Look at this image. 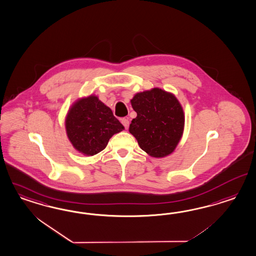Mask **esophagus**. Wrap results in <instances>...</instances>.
Returning a JSON list of instances; mask_svg holds the SVG:
<instances>
[{
	"label": "esophagus",
	"instance_id": "34e87169",
	"mask_svg": "<svg viewBox=\"0 0 256 256\" xmlns=\"http://www.w3.org/2000/svg\"><path fill=\"white\" fill-rule=\"evenodd\" d=\"M122 124L124 126V128L126 130L129 128V120H128V118H122Z\"/></svg>",
	"mask_w": 256,
	"mask_h": 256
}]
</instances>
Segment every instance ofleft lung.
<instances>
[{"mask_svg":"<svg viewBox=\"0 0 256 256\" xmlns=\"http://www.w3.org/2000/svg\"><path fill=\"white\" fill-rule=\"evenodd\" d=\"M131 104L138 116L129 131L139 146L157 158L173 152L184 128L182 108L175 96L154 88L134 95Z\"/></svg>","mask_w":256,"mask_h":256,"instance_id":"left-lung-1","label":"left lung"}]
</instances>
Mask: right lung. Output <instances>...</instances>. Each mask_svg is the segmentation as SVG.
I'll return each mask as SVG.
<instances>
[{
    "mask_svg": "<svg viewBox=\"0 0 256 256\" xmlns=\"http://www.w3.org/2000/svg\"><path fill=\"white\" fill-rule=\"evenodd\" d=\"M66 126L74 148L92 156L104 150L110 138L124 129L110 108L92 95L74 104L66 117Z\"/></svg>",
    "mask_w": 256,
    "mask_h": 256,
    "instance_id": "add662e5",
    "label": "right lung"
}]
</instances>
